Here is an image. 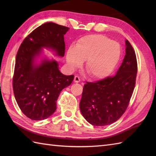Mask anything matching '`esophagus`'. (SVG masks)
<instances>
[{
	"mask_svg": "<svg viewBox=\"0 0 156 156\" xmlns=\"http://www.w3.org/2000/svg\"><path fill=\"white\" fill-rule=\"evenodd\" d=\"M74 81L75 82H76V83H78V82H80V77H78V76H74Z\"/></svg>",
	"mask_w": 156,
	"mask_h": 156,
	"instance_id": "obj_1",
	"label": "esophagus"
}]
</instances>
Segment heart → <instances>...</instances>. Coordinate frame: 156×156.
<instances>
[{"label": "heart", "instance_id": "b5f03b06", "mask_svg": "<svg viewBox=\"0 0 156 156\" xmlns=\"http://www.w3.org/2000/svg\"><path fill=\"white\" fill-rule=\"evenodd\" d=\"M119 43L101 35H90L80 38L75 47L70 46L66 61L70 69L80 66L85 61V69L92 78L107 77L113 71L121 57Z\"/></svg>", "mask_w": 156, "mask_h": 156}]
</instances>
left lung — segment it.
I'll return each instance as SVG.
<instances>
[{
    "label": "left lung",
    "instance_id": "8db88e82",
    "mask_svg": "<svg viewBox=\"0 0 156 156\" xmlns=\"http://www.w3.org/2000/svg\"><path fill=\"white\" fill-rule=\"evenodd\" d=\"M125 55L116 74L84 86L80 109L89 123L105 126L123 115L133 94L137 72L134 49L125 40Z\"/></svg>",
    "mask_w": 156,
    "mask_h": 156
}]
</instances>
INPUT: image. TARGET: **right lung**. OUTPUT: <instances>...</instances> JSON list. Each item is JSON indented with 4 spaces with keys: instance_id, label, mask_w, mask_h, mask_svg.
<instances>
[{
    "instance_id": "add662e5",
    "label": "right lung",
    "mask_w": 156,
    "mask_h": 156,
    "mask_svg": "<svg viewBox=\"0 0 156 156\" xmlns=\"http://www.w3.org/2000/svg\"><path fill=\"white\" fill-rule=\"evenodd\" d=\"M69 27L49 22L33 31L20 45L16 56L12 87L19 107L32 120L48 118L56 110V101L64 88L71 84L74 75L60 72L54 59H41L36 64L42 48L51 49L64 57V35Z\"/></svg>"
}]
</instances>
